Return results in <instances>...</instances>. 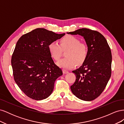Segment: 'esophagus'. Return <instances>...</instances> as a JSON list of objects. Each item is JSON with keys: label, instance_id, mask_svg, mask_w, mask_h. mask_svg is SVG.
Instances as JSON below:
<instances>
[{"label": "esophagus", "instance_id": "1", "mask_svg": "<svg viewBox=\"0 0 124 124\" xmlns=\"http://www.w3.org/2000/svg\"><path fill=\"white\" fill-rule=\"evenodd\" d=\"M62 72H63V74H67V73H69L68 71L66 70H62Z\"/></svg>", "mask_w": 124, "mask_h": 124}]
</instances>
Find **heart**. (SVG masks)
Masks as SVG:
<instances>
[{"mask_svg": "<svg viewBox=\"0 0 124 124\" xmlns=\"http://www.w3.org/2000/svg\"><path fill=\"white\" fill-rule=\"evenodd\" d=\"M60 44L57 41H52L48 46L50 53L54 60L57 61L61 58L62 51H67V57L59 61L57 65L61 68L70 69L74 68L77 62L78 64L83 63L87 57L88 49L84 44L73 36L68 35L60 40Z\"/></svg>", "mask_w": 124, "mask_h": 124, "instance_id": "b5f03b06", "label": "heart"}]
</instances>
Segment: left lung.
<instances>
[{
  "mask_svg": "<svg viewBox=\"0 0 124 124\" xmlns=\"http://www.w3.org/2000/svg\"><path fill=\"white\" fill-rule=\"evenodd\" d=\"M67 33L83 37L88 47L86 60L79 68L72 71L76 80L71 90L80 99L93 100L102 93L111 76L110 46L104 36L97 31L81 28Z\"/></svg>",
  "mask_w": 124,
  "mask_h": 124,
  "instance_id": "8db88e82",
  "label": "left lung"
}]
</instances>
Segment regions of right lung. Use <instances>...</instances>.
Segmentation results:
<instances>
[{"label":"right lung","mask_w":124,"mask_h":124,"mask_svg":"<svg viewBox=\"0 0 124 124\" xmlns=\"http://www.w3.org/2000/svg\"><path fill=\"white\" fill-rule=\"evenodd\" d=\"M65 35L39 28L17 41L11 58L14 79L29 98L36 100L47 98L53 92L56 80L62 75L51 57L48 46Z\"/></svg>","instance_id":"right-lung-1"}]
</instances>
